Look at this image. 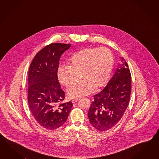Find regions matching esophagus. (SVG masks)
Returning a JSON list of instances; mask_svg holds the SVG:
<instances>
[{
  "mask_svg": "<svg viewBox=\"0 0 159 159\" xmlns=\"http://www.w3.org/2000/svg\"><path fill=\"white\" fill-rule=\"evenodd\" d=\"M78 101H79V99H72L71 100V102H72V103H75V102H78Z\"/></svg>",
  "mask_w": 159,
  "mask_h": 159,
  "instance_id": "obj_1",
  "label": "esophagus"
}]
</instances>
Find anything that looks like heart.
<instances>
[{"label": "heart", "mask_w": 159, "mask_h": 159, "mask_svg": "<svg viewBox=\"0 0 159 159\" xmlns=\"http://www.w3.org/2000/svg\"><path fill=\"white\" fill-rule=\"evenodd\" d=\"M113 64L114 57L110 49L105 47L85 48L71 56L68 66L59 67L57 77L60 83L68 88L78 81L82 74L84 80L68 91L70 98L79 99L91 94L95 88H102L107 83Z\"/></svg>", "instance_id": "obj_1"}]
</instances>
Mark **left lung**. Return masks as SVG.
I'll list each match as a JSON object with an SVG mask.
<instances>
[{
  "mask_svg": "<svg viewBox=\"0 0 159 159\" xmlns=\"http://www.w3.org/2000/svg\"><path fill=\"white\" fill-rule=\"evenodd\" d=\"M118 68L101 92L94 95L88 112L90 123L97 130L106 131L120 121L130 100L131 75L127 61Z\"/></svg>",
  "mask_w": 159,
  "mask_h": 159,
  "instance_id": "8db88e82",
  "label": "left lung"
}]
</instances>
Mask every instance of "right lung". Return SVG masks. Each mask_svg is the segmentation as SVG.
<instances>
[{
  "mask_svg": "<svg viewBox=\"0 0 159 159\" xmlns=\"http://www.w3.org/2000/svg\"><path fill=\"white\" fill-rule=\"evenodd\" d=\"M70 44L51 43L36 54L28 71V103L32 116L40 126L54 130L66 121L73 106L63 102L57 70L61 55Z\"/></svg>",
  "mask_w": 159,
  "mask_h": 159,
  "instance_id": "add662e5",
  "label": "right lung"
}]
</instances>
